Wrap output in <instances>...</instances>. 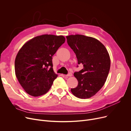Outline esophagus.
<instances>
[{
    "label": "esophagus",
    "instance_id": "esophagus-1",
    "mask_svg": "<svg viewBox=\"0 0 131 131\" xmlns=\"http://www.w3.org/2000/svg\"><path fill=\"white\" fill-rule=\"evenodd\" d=\"M67 77H72V73L71 72L68 73L67 75H66Z\"/></svg>",
    "mask_w": 131,
    "mask_h": 131
}]
</instances>
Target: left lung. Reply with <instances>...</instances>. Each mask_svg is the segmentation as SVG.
<instances>
[{"mask_svg": "<svg viewBox=\"0 0 131 131\" xmlns=\"http://www.w3.org/2000/svg\"><path fill=\"white\" fill-rule=\"evenodd\" d=\"M66 38L68 46L76 54L78 64L83 65V69L74 73L78 85L71 89V92L80 99L91 98L106 81L111 67L109 53L104 45L95 38L79 34Z\"/></svg>", "mask_w": 131, "mask_h": 131, "instance_id": "left-lung-1", "label": "left lung"}]
</instances>
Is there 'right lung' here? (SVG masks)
Listing matches in <instances>:
<instances>
[{"label": "right lung", "mask_w": 131, "mask_h": 131, "mask_svg": "<svg viewBox=\"0 0 131 131\" xmlns=\"http://www.w3.org/2000/svg\"><path fill=\"white\" fill-rule=\"evenodd\" d=\"M65 41L64 37L45 34L27 41L15 60L16 78L26 93L38 97L50 89L57 75L53 71L52 56Z\"/></svg>", "instance_id": "right-lung-1"}]
</instances>
